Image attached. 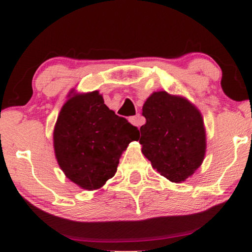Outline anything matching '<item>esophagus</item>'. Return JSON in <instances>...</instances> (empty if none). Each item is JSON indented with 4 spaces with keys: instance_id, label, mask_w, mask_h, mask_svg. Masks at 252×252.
Returning <instances> with one entry per match:
<instances>
[{
    "instance_id": "34e87169",
    "label": "esophagus",
    "mask_w": 252,
    "mask_h": 252,
    "mask_svg": "<svg viewBox=\"0 0 252 252\" xmlns=\"http://www.w3.org/2000/svg\"><path fill=\"white\" fill-rule=\"evenodd\" d=\"M129 121H130V123L134 124V126H138V128H140V126L144 123V118L141 116L140 114H137V115H136V116L130 117Z\"/></svg>"
}]
</instances>
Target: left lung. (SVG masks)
<instances>
[{"instance_id": "left-lung-1", "label": "left lung", "mask_w": 252, "mask_h": 252, "mask_svg": "<svg viewBox=\"0 0 252 252\" xmlns=\"http://www.w3.org/2000/svg\"><path fill=\"white\" fill-rule=\"evenodd\" d=\"M140 128L142 153L161 175L185 181L200 166L206 149L200 112L185 98L154 92L144 103Z\"/></svg>"}]
</instances>
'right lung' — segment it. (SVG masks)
Returning <instances> with one entry per match:
<instances>
[{"label": "right lung", "mask_w": 252, "mask_h": 252, "mask_svg": "<svg viewBox=\"0 0 252 252\" xmlns=\"http://www.w3.org/2000/svg\"><path fill=\"white\" fill-rule=\"evenodd\" d=\"M138 136V129L117 116L94 91L63 104L54 128V150L65 175L92 190L115 175L121 154Z\"/></svg>", "instance_id": "1"}]
</instances>
